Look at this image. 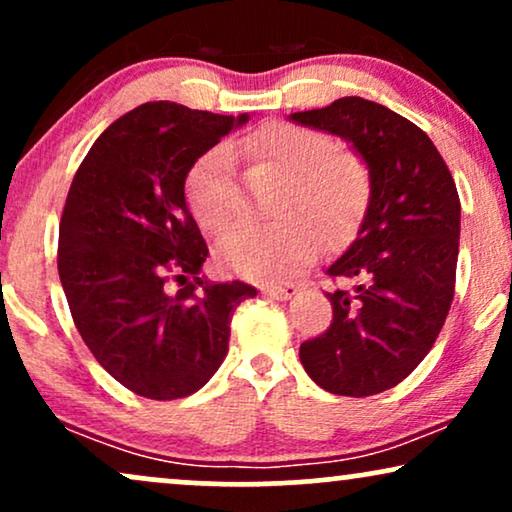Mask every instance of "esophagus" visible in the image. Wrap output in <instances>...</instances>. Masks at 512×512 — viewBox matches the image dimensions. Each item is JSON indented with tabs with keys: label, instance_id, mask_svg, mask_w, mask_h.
<instances>
[{
	"label": "esophagus",
	"instance_id": "34e87169",
	"mask_svg": "<svg viewBox=\"0 0 512 512\" xmlns=\"http://www.w3.org/2000/svg\"><path fill=\"white\" fill-rule=\"evenodd\" d=\"M262 293L274 297V300H290V297L297 295V286H293V283H288V286H264Z\"/></svg>",
	"mask_w": 512,
	"mask_h": 512
}]
</instances>
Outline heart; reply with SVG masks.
<instances>
[{
	"instance_id": "1",
	"label": "heart",
	"mask_w": 512,
	"mask_h": 512,
	"mask_svg": "<svg viewBox=\"0 0 512 512\" xmlns=\"http://www.w3.org/2000/svg\"><path fill=\"white\" fill-rule=\"evenodd\" d=\"M231 148L283 174L274 203L281 219L231 231L217 248L224 269L252 281H278L312 262L319 241L335 248L357 231L371 198V174L359 155L338 151L328 134L267 122ZM186 200L210 234H222L241 217L229 148L215 146L200 155L186 177Z\"/></svg>"
}]
</instances>
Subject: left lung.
I'll return each mask as SVG.
<instances>
[{"label": "left lung", "instance_id": "8db88e82", "mask_svg": "<svg viewBox=\"0 0 512 512\" xmlns=\"http://www.w3.org/2000/svg\"><path fill=\"white\" fill-rule=\"evenodd\" d=\"M290 120L349 141L371 174L359 234L326 271L349 286L326 293L331 328L300 345L316 385L371 397L399 385L442 331L454 300L461 200L428 134L380 103L345 96Z\"/></svg>", "mask_w": 512, "mask_h": 512}]
</instances>
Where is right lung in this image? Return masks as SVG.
I'll use <instances>...</instances> for the list:
<instances>
[{
    "label": "right lung",
    "instance_id": "add662e5",
    "mask_svg": "<svg viewBox=\"0 0 512 512\" xmlns=\"http://www.w3.org/2000/svg\"><path fill=\"white\" fill-rule=\"evenodd\" d=\"M245 122L141 103L96 139L70 184L58 226L70 314L94 359L139 397L200 390L229 352L236 307L257 295L200 278L208 245L184 196L200 155Z\"/></svg>",
    "mask_w": 512,
    "mask_h": 512
}]
</instances>
